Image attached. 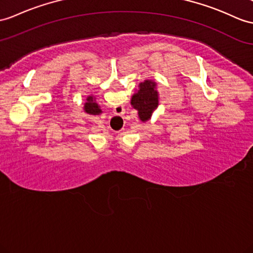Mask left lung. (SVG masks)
Here are the masks:
<instances>
[{
	"label": "left lung",
	"mask_w": 253,
	"mask_h": 253,
	"mask_svg": "<svg viewBox=\"0 0 253 253\" xmlns=\"http://www.w3.org/2000/svg\"><path fill=\"white\" fill-rule=\"evenodd\" d=\"M131 105L138 112L139 119L145 122L151 118V115L159 105V93L157 84L152 80H145L139 84V90L134 93Z\"/></svg>",
	"instance_id": "8db88e82"
}]
</instances>
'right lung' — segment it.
Wrapping results in <instances>:
<instances>
[{
	"instance_id": "right-lung-1",
	"label": "right lung",
	"mask_w": 253,
	"mask_h": 253,
	"mask_svg": "<svg viewBox=\"0 0 253 253\" xmlns=\"http://www.w3.org/2000/svg\"><path fill=\"white\" fill-rule=\"evenodd\" d=\"M84 112L89 115H100L102 113V109L98 106V104L95 102V97L92 95L87 97V102L84 103Z\"/></svg>"
}]
</instances>
